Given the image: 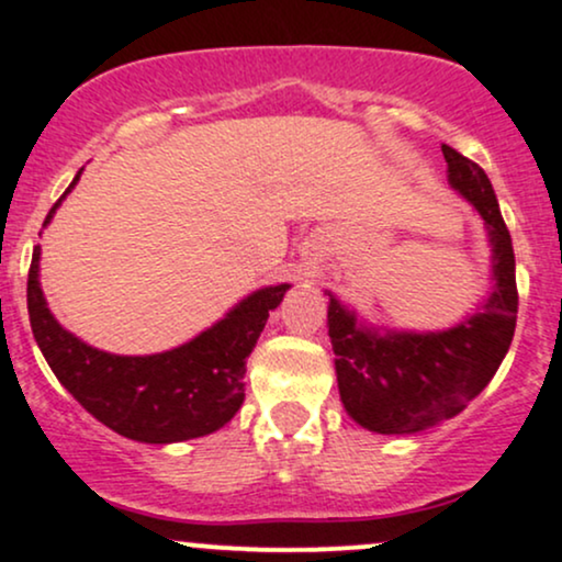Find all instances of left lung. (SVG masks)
<instances>
[{"instance_id":"1","label":"left lung","mask_w":562,"mask_h":562,"mask_svg":"<svg viewBox=\"0 0 562 562\" xmlns=\"http://www.w3.org/2000/svg\"><path fill=\"white\" fill-rule=\"evenodd\" d=\"M451 190L483 218L492 245V288L473 314L447 330L370 325L325 290L340 402L372 434L412 436L460 415L499 370L518 317L515 254L494 187L479 164L441 145Z\"/></svg>"}]
</instances>
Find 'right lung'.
Wrapping results in <instances>:
<instances>
[{
  "instance_id": "1",
  "label": "right lung",
  "mask_w": 562,
  "mask_h": 562,
  "mask_svg": "<svg viewBox=\"0 0 562 562\" xmlns=\"http://www.w3.org/2000/svg\"><path fill=\"white\" fill-rule=\"evenodd\" d=\"M81 171L53 205L44 227L79 184ZM38 261L42 245L34 248L29 269V317L49 370L89 415L142 443L190 441L214 434L235 417L245 398V362L269 312L290 290L288 282L254 290L187 344L145 357H124L83 344L55 319L38 282Z\"/></svg>"
}]
</instances>
